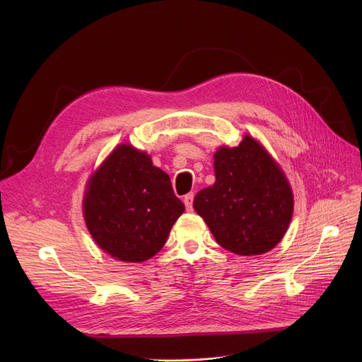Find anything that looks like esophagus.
Listing matches in <instances>:
<instances>
[{"label": "esophagus", "instance_id": "obj_1", "mask_svg": "<svg viewBox=\"0 0 362 362\" xmlns=\"http://www.w3.org/2000/svg\"><path fill=\"white\" fill-rule=\"evenodd\" d=\"M183 202H185V206H186V210H187V211H192V204H194V194L191 192V194H187V195H185V198H183Z\"/></svg>", "mask_w": 362, "mask_h": 362}]
</instances>
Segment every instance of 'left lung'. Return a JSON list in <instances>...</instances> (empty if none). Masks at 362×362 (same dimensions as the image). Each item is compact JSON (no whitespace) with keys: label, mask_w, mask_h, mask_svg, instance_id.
Returning a JSON list of instances; mask_svg holds the SVG:
<instances>
[{"label":"left lung","mask_w":362,"mask_h":362,"mask_svg":"<svg viewBox=\"0 0 362 362\" xmlns=\"http://www.w3.org/2000/svg\"><path fill=\"white\" fill-rule=\"evenodd\" d=\"M216 183L199 191L195 211L217 243L238 255L273 250L286 233L293 197L281 168L254 138L214 154Z\"/></svg>","instance_id":"obj_1"}]
</instances>
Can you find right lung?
<instances>
[{
  "label": "right lung",
  "mask_w": 362,
  "mask_h": 362,
  "mask_svg": "<svg viewBox=\"0 0 362 362\" xmlns=\"http://www.w3.org/2000/svg\"><path fill=\"white\" fill-rule=\"evenodd\" d=\"M185 205L167 173L130 145H119L88 182L83 214L88 230L111 257L142 262L167 240Z\"/></svg>",
  "instance_id": "right-lung-1"
}]
</instances>
